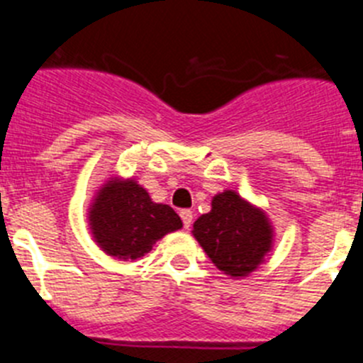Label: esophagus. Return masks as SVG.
<instances>
[{
	"label": "esophagus",
	"instance_id": "esophagus-1",
	"mask_svg": "<svg viewBox=\"0 0 363 363\" xmlns=\"http://www.w3.org/2000/svg\"><path fill=\"white\" fill-rule=\"evenodd\" d=\"M181 218H182V226H184L186 230H189V228H191V222H194V213H191L189 210H182Z\"/></svg>",
	"mask_w": 363,
	"mask_h": 363
}]
</instances>
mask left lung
Instances as JSON below:
<instances>
[{"instance_id":"obj_1","label":"left lung","mask_w":363,"mask_h":363,"mask_svg":"<svg viewBox=\"0 0 363 363\" xmlns=\"http://www.w3.org/2000/svg\"><path fill=\"white\" fill-rule=\"evenodd\" d=\"M194 237L218 269L246 277L271 250L273 228L262 210L226 189L215 195L210 213L195 220Z\"/></svg>"}]
</instances>
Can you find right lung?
Wrapping results in <instances>:
<instances>
[{"label": "right lung", "mask_w": 363, "mask_h": 363, "mask_svg": "<svg viewBox=\"0 0 363 363\" xmlns=\"http://www.w3.org/2000/svg\"><path fill=\"white\" fill-rule=\"evenodd\" d=\"M88 220L101 250L128 262L145 257L159 238L182 228L181 217L168 204L153 202L132 179L106 182L97 191Z\"/></svg>", "instance_id": "right-lung-1"}]
</instances>
